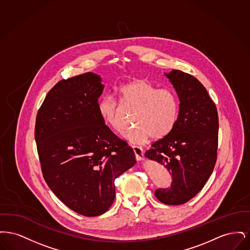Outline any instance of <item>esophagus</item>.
<instances>
[{
	"mask_svg": "<svg viewBox=\"0 0 250 250\" xmlns=\"http://www.w3.org/2000/svg\"><path fill=\"white\" fill-rule=\"evenodd\" d=\"M132 148H133V151L135 153L137 160H139V161L144 160V154H143V149L139 146H132Z\"/></svg>",
	"mask_w": 250,
	"mask_h": 250,
	"instance_id": "obj_1",
	"label": "esophagus"
}]
</instances>
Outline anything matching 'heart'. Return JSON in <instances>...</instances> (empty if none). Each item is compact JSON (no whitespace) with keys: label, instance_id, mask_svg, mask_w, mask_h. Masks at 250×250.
<instances>
[{"label":"heart","instance_id":"obj_1","mask_svg":"<svg viewBox=\"0 0 250 250\" xmlns=\"http://www.w3.org/2000/svg\"><path fill=\"white\" fill-rule=\"evenodd\" d=\"M117 93L124 107L137 108L134 120L138 125L123 134L129 143L142 145L151 137L163 139L176 126L180 102L171 89H157L145 80H136L122 85ZM97 110L106 125L115 130L123 129L122 107L114 97L103 96L98 101Z\"/></svg>","mask_w":250,"mask_h":250}]
</instances>
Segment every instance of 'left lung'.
<instances>
[{
    "label": "left lung",
    "instance_id": "left-lung-1",
    "mask_svg": "<svg viewBox=\"0 0 250 250\" xmlns=\"http://www.w3.org/2000/svg\"><path fill=\"white\" fill-rule=\"evenodd\" d=\"M165 75L178 95V123L170 134L152 144L145 157L163 165L172 176L169 188L155 190L157 200L180 205L202 190L214 170L218 115L214 101L195 77L176 69Z\"/></svg>",
    "mask_w": 250,
    "mask_h": 250
}]
</instances>
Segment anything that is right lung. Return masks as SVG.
Listing matches in <instances>:
<instances>
[{
    "label": "right lung",
    "mask_w": 250,
    "mask_h": 250,
    "mask_svg": "<svg viewBox=\"0 0 250 250\" xmlns=\"http://www.w3.org/2000/svg\"><path fill=\"white\" fill-rule=\"evenodd\" d=\"M103 89L101 78L92 72L62 80L36 115L44 179L61 202L85 216L107 212L115 199L114 180L136 164L133 149L98 113Z\"/></svg>",
    "instance_id": "1"
}]
</instances>
